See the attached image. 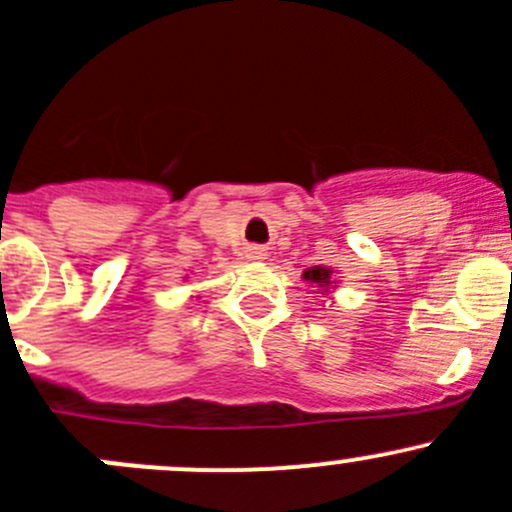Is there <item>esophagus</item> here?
Instances as JSON below:
<instances>
[{
	"instance_id": "esophagus-1",
	"label": "esophagus",
	"mask_w": 512,
	"mask_h": 512,
	"mask_svg": "<svg viewBox=\"0 0 512 512\" xmlns=\"http://www.w3.org/2000/svg\"><path fill=\"white\" fill-rule=\"evenodd\" d=\"M249 258H263V251L261 249H251L249 251Z\"/></svg>"
}]
</instances>
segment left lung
<instances>
[{
	"mask_svg": "<svg viewBox=\"0 0 512 512\" xmlns=\"http://www.w3.org/2000/svg\"><path fill=\"white\" fill-rule=\"evenodd\" d=\"M303 278H306L308 283H316V286L326 288L328 283H331V268L326 266H311L303 271Z\"/></svg>",
	"mask_w": 512,
	"mask_h": 512,
	"instance_id": "left-lung-1",
	"label": "left lung"
}]
</instances>
